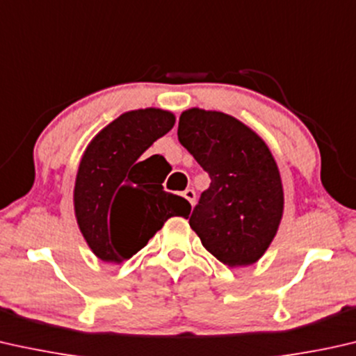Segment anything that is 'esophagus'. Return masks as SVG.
Returning <instances> with one entry per match:
<instances>
[{
	"mask_svg": "<svg viewBox=\"0 0 356 356\" xmlns=\"http://www.w3.org/2000/svg\"><path fill=\"white\" fill-rule=\"evenodd\" d=\"M183 197L186 199L191 205H194V202H195V193H194L193 189H186V191H184Z\"/></svg>",
	"mask_w": 356,
	"mask_h": 356,
	"instance_id": "34e87169",
	"label": "esophagus"
}]
</instances>
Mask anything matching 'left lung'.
I'll list each match as a JSON object with an SVG mask.
<instances>
[{
	"label": "left lung",
	"mask_w": 356,
	"mask_h": 356,
	"mask_svg": "<svg viewBox=\"0 0 356 356\" xmlns=\"http://www.w3.org/2000/svg\"><path fill=\"white\" fill-rule=\"evenodd\" d=\"M178 140L210 177L189 226L221 264H255L276 236L284 209L270 149L238 118L197 107L179 117Z\"/></svg>",
	"instance_id": "8db88e82"
}]
</instances>
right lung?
Instances as JSON below:
<instances>
[{
	"instance_id": "1",
	"label": "right lung",
	"mask_w": 356,
	"mask_h": 356,
	"mask_svg": "<svg viewBox=\"0 0 356 356\" xmlns=\"http://www.w3.org/2000/svg\"><path fill=\"white\" fill-rule=\"evenodd\" d=\"M162 109L122 114L92 138L80 161L74 205L79 228L97 259L122 264L141 250L170 216L191 213V204L163 191L143 154L172 130Z\"/></svg>"
}]
</instances>
